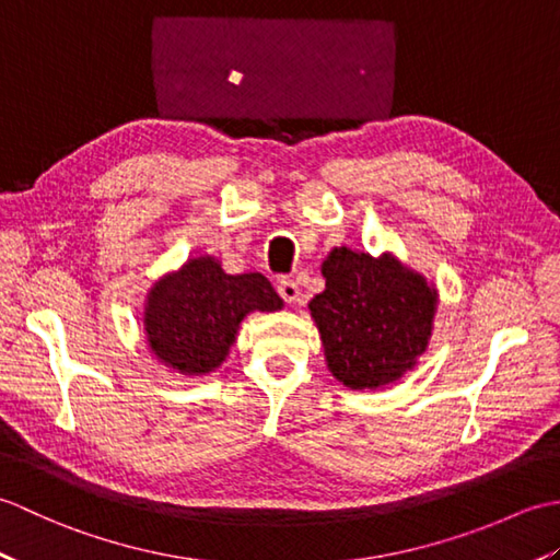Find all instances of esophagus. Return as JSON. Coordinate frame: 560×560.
<instances>
[{
    "label": "esophagus",
    "mask_w": 560,
    "mask_h": 560,
    "mask_svg": "<svg viewBox=\"0 0 560 560\" xmlns=\"http://www.w3.org/2000/svg\"><path fill=\"white\" fill-rule=\"evenodd\" d=\"M279 295H281V299L283 301H287V303H301L303 301V293H301V287H299V283H295L293 279H281L279 281Z\"/></svg>",
    "instance_id": "esophagus-1"
}]
</instances>
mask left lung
Segmentation results:
<instances>
[{"mask_svg":"<svg viewBox=\"0 0 560 560\" xmlns=\"http://www.w3.org/2000/svg\"><path fill=\"white\" fill-rule=\"evenodd\" d=\"M323 273L325 291L311 313L331 375L351 389H373L411 371L431 337L435 291L395 257L347 247L331 249Z\"/></svg>","mask_w":560,"mask_h":560,"instance_id":"8db88e82","label":"left lung"}]
</instances>
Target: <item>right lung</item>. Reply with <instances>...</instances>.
Returning <instances> with one entry per match:
<instances>
[{
    "instance_id": "add662e5",
    "label": "right lung",
    "mask_w": 560,
    "mask_h": 560,
    "mask_svg": "<svg viewBox=\"0 0 560 560\" xmlns=\"http://www.w3.org/2000/svg\"><path fill=\"white\" fill-rule=\"evenodd\" d=\"M281 305L261 273L231 277L217 259L199 257L151 289L144 311L149 347L175 371L209 373L225 359L247 313Z\"/></svg>"
}]
</instances>
